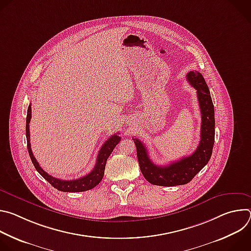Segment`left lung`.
<instances>
[{"label":"left lung","mask_w":251,"mask_h":251,"mask_svg":"<svg viewBox=\"0 0 251 251\" xmlns=\"http://www.w3.org/2000/svg\"><path fill=\"white\" fill-rule=\"evenodd\" d=\"M187 79L196 88L201 114V141L197 150L188 157L167 166L154 164L143 143L133 138L136 145L140 170L146 180L156 186L174 187L190 183L194 176L208 163L214 144V108L209 89L202 75L197 70L188 73Z\"/></svg>","instance_id":"obj_1"}]
</instances>
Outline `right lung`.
Listing matches in <instances>:
<instances>
[{"label":"right lung","instance_id":"right-lung-1","mask_svg":"<svg viewBox=\"0 0 251 251\" xmlns=\"http://www.w3.org/2000/svg\"><path fill=\"white\" fill-rule=\"evenodd\" d=\"M31 118V107L30 104L28 105L27 108V115H26V125H25V136H26V142H27V150L28 154L30 157V160L35 168L42 176H44L46 180L56 190L60 192H66V193H79V192H85L88 190L93 189L96 187L102 180V177L104 176V170H105V165L107 162V159L109 158L110 154L116 147V145L120 142L121 138L119 137V133L112 135L110 138H108L106 142H104V144L102 145L98 156L96 160V164L93 168V170L85 175L84 176H81L80 178H76V180H71V181H66V180H59V178H56L50 175H49L47 172H45L41 167L38 161L35 160L33 157V154L31 152L30 148V142H29V122Z\"/></svg>","mask_w":251,"mask_h":251}]
</instances>
